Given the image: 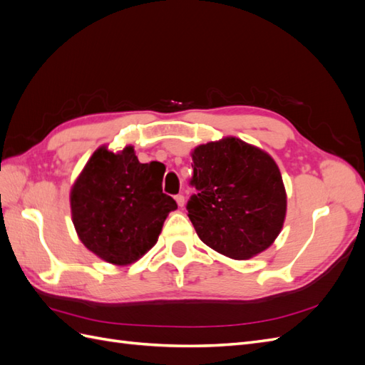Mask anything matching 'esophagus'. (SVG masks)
Listing matches in <instances>:
<instances>
[{
	"label": "esophagus",
	"mask_w": 365,
	"mask_h": 365,
	"mask_svg": "<svg viewBox=\"0 0 365 365\" xmlns=\"http://www.w3.org/2000/svg\"><path fill=\"white\" fill-rule=\"evenodd\" d=\"M175 201H176V204H178L180 207H184V202H185V200H184V195H176L175 196Z\"/></svg>",
	"instance_id": "obj_1"
}]
</instances>
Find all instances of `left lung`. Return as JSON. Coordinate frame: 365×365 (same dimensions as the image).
<instances>
[{
	"label": "left lung",
	"instance_id": "obj_1",
	"mask_svg": "<svg viewBox=\"0 0 365 365\" xmlns=\"http://www.w3.org/2000/svg\"><path fill=\"white\" fill-rule=\"evenodd\" d=\"M197 190L187 202L189 217L205 245L244 260L271 247L286 216V192L275 161L236 137L192 152Z\"/></svg>",
	"mask_w": 365,
	"mask_h": 365
}]
</instances>
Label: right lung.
Wrapping results in <instances>:
<instances>
[{
  "label": "right lung",
  "instance_id": "obj_1",
  "mask_svg": "<svg viewBox=\"0 0 365 365\" xmlns=\"http://www.w3.org/2000/svg\"><path fill=\"white\" fill-rule=\"evenodd\" d=\"M164 170L157 161L141 164L132 146L117 153L98 148L70 193L82 244L120 267L146 254L157 244L165 217L178 208L163 193Z\"/></svg>",
  "mask_w": 365,
  "mask_h": 365
}]
</instances>
